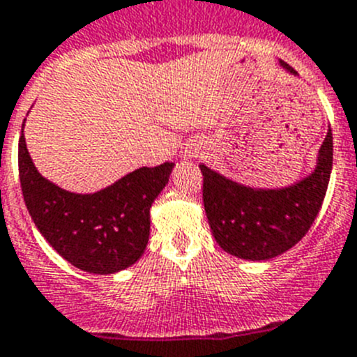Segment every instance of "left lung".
Instances as JSON below:
<instances>
[{"label": "left lung", "instance_id": "obj_1", "mask_svg": "<svg viewBox=\"0 0 357 357\" xmlns=\"http://www.w3.org/2000/svg\"><path fill=\"white\" fill-rule=\"evenodd\" d=\"M280 66L298 75L280 59ZM202 201L215 241L245 261H269L301 241L317 218L333 169V133L328 130L314 172L284 188H252L199 165Z\"/></svg>", "mask_w": 357, "mask_h": 357}]
</instances>
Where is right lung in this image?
Returning <instances> with one entry per match:
<instances>
[{
	"label": "right lung",
	"mask_w": 357,
	"mask_h": 357,
	"mask_svg": "<svg viewBox=\"0 0 357 357\" xmlns=\"http://www.w3.org/2000/svg\"><path fill=\"white\" fill-rule=\"evenodd\" d=\"M172 167V162L141 167L95 194H73L36 171L24 133L19 139L22 197L36 229L65 261L95 275H112L141 259L149 239V209Z\"/></svg>",
	"instance_id": "obj_1"
}]
</instances>
